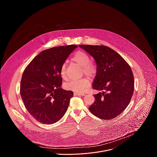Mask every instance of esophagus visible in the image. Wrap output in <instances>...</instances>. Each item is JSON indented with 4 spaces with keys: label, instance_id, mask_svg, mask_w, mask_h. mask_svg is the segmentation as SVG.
Segmentation results:
<instances>
[{
    "label": "esophagus",
    "instance_id": "1",
    "mask_svg": "<svg viewBox=\"0 0 157 157\" xmlns=\"http://www.w3.org/2000/svg\"><path fill=\"white\" fill-rule=\"evenodd\" d=\"M74 96H85V94H83V93H74Z\"/></svg>",
    "mask_w": 157,
    "mask_h": 157
}]
</instances>
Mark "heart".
Returning <instances> with one entry per match:
<instances>
[{"label": "heart", "mask_w": 157, "mask_h": 157, "mask_svg": "<svg viewBox=\"0 0 157 157\" xmlns=\"http://www.w3.org/2000/svg\"><path fill=\"white\" fill-rule=\"evenodd\" d=\"M72 61L82 68L83 73L86 76L92 77L96 74V66L90 63V58L86 53L82 51L77 52L73 55ZM60 75L63 78H66L67 75L65 64H63L61 66ZM89 85H90V81L89 79L85 78L69 81L65 84V88L75 93H80L84 92L89 87Z\"/></svg>", "instance_id": "b5f03b06"}]
</instances>
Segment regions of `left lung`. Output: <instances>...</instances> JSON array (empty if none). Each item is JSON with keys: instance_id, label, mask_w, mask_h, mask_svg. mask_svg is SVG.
Returning <instances> with one entry per match:
<instances>
[{"instance_id": "1", "label": "left lung", "mask_w": 157, "mask_h": 157, "mask_svg": "<svg viewBox=\"0 0 157 157\" xmlns=\"http://www.w3.org/2000/svg\"><path fill=\"white\" fill-rule=\"evenodd\" d=\"M80 48L91 55L97 64L93 89L94 102L91 113L103 120L114 119L126 109L134 91L133 75L130 66L117 52L104 45L81 44Z\"/></svg>"}]
</instances>
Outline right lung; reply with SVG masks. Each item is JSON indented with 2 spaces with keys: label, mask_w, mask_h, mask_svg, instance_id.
Returning <instances> with one entry per match:
<instances>
[{
  "label": "right lung",
  "mask_w": 157,
  "mask_h": 157,
  "mask_svg": "<svg viewBox=\"0 0 157 157\" xmlns=\"http://www.w3.org/2000/svg\"><path fill=\"white\" fill-rule=\"evenodd\" d=\"M78 47L71 44L41 52L22 75L20 95L29 113L37 121L53 124L65 114L73 92L61 87L60 68Z\"/></svg>",
  "instance_id": "obj_1"
}]
</instances>
